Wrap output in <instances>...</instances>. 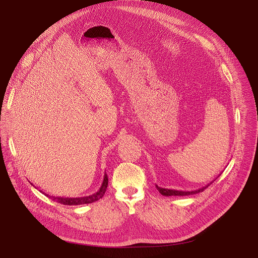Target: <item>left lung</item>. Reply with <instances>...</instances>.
Listing matches in <instances>:
<instances>
[{
  "label": "left lung",
  "mask_w": 258,
  "mask_h": 258,
  "mask_svg": "<svg viewBox=\"0 0 258 258\" xmlns=\"http://www.w3.org/2000/svg\"><path fill=\"white\" fill-rule=\"evenodd\" d=\"M214 181V180H213ZM212 182V181H211ZM210 182V183H211ZM210 183H208V185L202 187V188H199L197 190H194V191H178V190H171V189H164V188H160L156 185V188L157 190L159 191L160 194H162L163 196H188V195H193V194H197V193H200V192H203Z\"/></svg>",
  "instance_id": "left-lung-1"
}]
</instances>
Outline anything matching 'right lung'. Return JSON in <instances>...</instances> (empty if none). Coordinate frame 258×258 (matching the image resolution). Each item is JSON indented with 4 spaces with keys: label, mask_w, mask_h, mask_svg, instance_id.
I'll use <instances>...</instances> for the list:
<instances>
[{
    "label": "right lung",
    "mask_w": 258,
    "mask_h": 258,
    "mask_svg": "<svg viewBox=\"0 0 258 258\" xmlns=\"http://www.w3.org/2000/svg\"><path fill=\"white\" fill-rule=\"evenodd\" d=\"M107 186H108V176L105 172L104 174V179H103V182L102 185L100 187V189L90 195V196H85V197H77V198H68V197H54V196H50L48 194H46L45 192H43V194H45L47 197L49 198H52L53 200H55L56 202L58 203H61V204H64V205H81V204H89V203H93L99 199H101L105 192H106V189H107ZM42 192V191H41Z\"/></svg>",
    "instance_id": "right-lung-1"
}]
</instances>
